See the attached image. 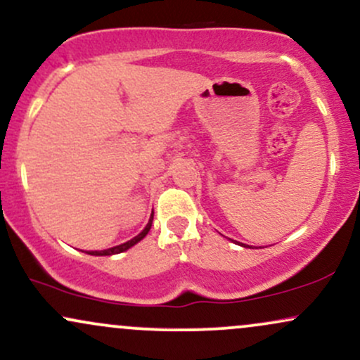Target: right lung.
<instances>
[{
    "label": "right lung",
    "mask_w": 360,
    "mask_h": 360,
    "mask_svg": "<svg viewBox=\"0 0 360 360\" xmlns=\"http://www.w3.org/2000/svg\"><path fill=\"white\" fill-rule=\"evenodd\" d=\"M151 224H153V214H151V219H149V223L146 224V228H144L143 231L137 234V236L132 238V240H129V241H126V243H122V245H117V246H114V248L103 250V252H90V255H115V253L126 252V250L131 248V246H134L137 241H141L144 236H146L149 229H151Z\"/></svg>",
    "instance_id": "add662e5"
}]
</instances>
